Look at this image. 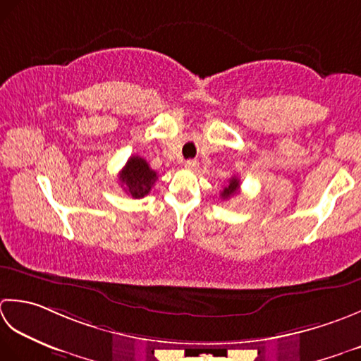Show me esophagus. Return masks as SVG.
Segmentation results:
<instances>
[{
  "label": "esophagus",
  "mask_w": 361,
  "mask_h": 361,
  "mask_svg": "<svg viewBox=\"0 0 361 361\" xmlns=\"http://www.w3.org/2000/svg\"><path fill=\"white\" fill-rule=\"evenodd\" d=\"M183 165H185L187 170H196V168H197V161H196V160H187Z\"/></svg>",
  "instance_id": "esophagus-1"
}]
</instances>
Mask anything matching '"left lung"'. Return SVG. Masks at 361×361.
Instances as JSON below:
<instances>
[{
  "label": "left lung",
  "mask_w": 361,
  "mask_h": 361,
  "mask_svg": "<svg viewBox=\"0 0 361 361\" xmlns=\"http://www.w3.org/2000/svg\"><path fill=\"white\" fill-rule=\"evenodd\" d=\"M238 188H240V180L237 178L229 179V183H227V185L221 191V197L223 200H229V197L238 193Z\"/></svg>",
  "instance_id": "1"
}]
</instances>
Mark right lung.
Listing matches in <instances>:
<instances>
[{"label": "right lung", "instance_id": "1", "mask_svg": "<svg viewBox=\"0 0 361 361\" xmlns=\"http://www.w3.org/2000/svg\"><path fill=\"white\" fill-rule=\"evenodd\" d=\"M156 180L157 173L151 170L148 161L140 156H132L120 171L121 187L135 200L148 195Z\"/></svg>", "mask_w": 361, "mask_h": 361}]
</instances>
